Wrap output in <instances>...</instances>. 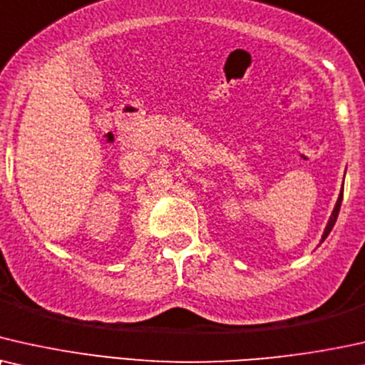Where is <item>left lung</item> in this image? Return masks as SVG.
Listing matches in <instances>:
<instances>
[{"label": "left lung", "instance_id": "8db88e82", "mask_svg": "<svg viewBox=\"0 0 365 365\" xmlns=\"http://www.w3.org/2000/svg\"><path fill=\"white\" fill-rule=\"evenodd\" d=\"M342 190H344V185H342ZM342 197H344V192H341L339 193V198H337V203H335V207H334V212H332V215H330V218H329V222H327V227H325V230H324V235H322V242L327 239V235L330 233V230H332L334 228V225H335V220H337V217H339V210H341V203H342Z\"/></svg>", "mask_w": 365, "mask_h": 365}]
</instances>
